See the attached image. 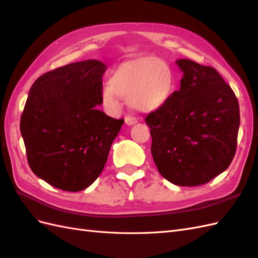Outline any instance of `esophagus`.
<instances>
[{"mask_svg":"<svg viewBox=\"0 0 258 258\" xmlns=\"http://www.w3.org/2000/svg\"><path fill=\"white\" fill-rule=\"evenodd\" d=\"M124 122H126L127 124H129V126H131V124H135L138 122V119L136 117L134 116H126V118H124Z\"/></svg>","mask_w":258,"mask_h":258,"instance_id":"obj_1","label":"esophagus"}]
</instances>
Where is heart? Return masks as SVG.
I'll use <instances>...</instances> for the list:
<instances>
[{
    "instance_id": "1",
    "label": "heart",
    "mask_w": 258,
    "mask_h": 258,
    "mask_svg": "<svg viewBox=\"0 0 258 258\" xmlns=\"http://www.w3.org/2000/svg\"><path fill=\"white\" fill-rule=\"evenodd\" d=\"M176 89L172 69L161 58L145 56L121 62L103 88V100L116 105L117 96L128 97L132 108L154 112L170 100Z\"/></svg>"
}]
</instances>
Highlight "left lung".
I'll list each match as a JSON object with an SVG mask.
<instances>
[{
    "mask_svg": "<svg viewBox=\"0 0 258 258\" xmlns=\"http://www.w3.org/2000/svg\"><path fill=\"white\" fill-rule=\"evenodd\" d=\"M180 89L163 107L151 112V153L161 175L171 183L210 182L231 164L240 126L239 102L211 66L178 59Z\"/></svg>",
    "mask_w": 258,
    "mask_h": 258,
    "instance_id": "1",
    "label": "left lung"
}]
</instances>
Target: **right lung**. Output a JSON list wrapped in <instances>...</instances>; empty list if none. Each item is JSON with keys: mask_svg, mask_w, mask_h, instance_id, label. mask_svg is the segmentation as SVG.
Returning a JSON list of instances; mask_svg holds the SVG:
<instances>
[{"mask_svg": "<svg viewBox=\"0 0 258 258\" xmlns=\"http://www.w3.org/2000/svg\"><path fill=\"white\" fill-rule=\"evenodd\" d=\"M105 71L96 59L72 62L40 76L30 89L20 117L28 164L57 189L91 185L123 123L97 109Z\"/></svg>", "mask_w": 258, "mask_h": 258, "instance_id": "obj_1", "label": "right lung"}]
</instances>
